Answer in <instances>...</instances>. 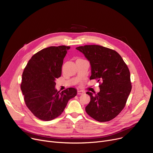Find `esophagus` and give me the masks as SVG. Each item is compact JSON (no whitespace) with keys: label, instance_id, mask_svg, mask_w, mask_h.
<instances>
[{"label":"esophagus","instance_id":"1","mask_svg":"<svg viewBox=\"0 0 153 153\" xmlns=\"http://www.w3.org/2000/svg\"><path fill=\"white\" fill-rule=\"evenodd\" d=\"M84 93V92L82 91H77V95H82Z\"/></svg>","mask_w":153,"mask_h":153}]
</instances>
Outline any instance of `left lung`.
<instances>
[{
  "instance_id": "left-lung-1",
  "label": "left lung",
  "mask_w": 153,
  "mask_h": 153,
  "mask_svg": "<svg viewBox=\"0 0 153 153\" xmlns=\"http://www.w3.org/2000/svg\"><path fill=\"white\" fill-rule=\"evenodd\" d=\"M90 61V80L99 82L100 92L95 95L87 92L91 101L87 114L100 122L110 121L124 108L131 91L130 72L117 51L100 45L77 47Z\"/></svg>"
}]
</instances>
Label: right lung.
Listing matches in <instances>:
<instances>
[{
	"mask_svg": "<svg viewBox=\"0 0 153 153\" xmlns=\"http://www.w3.org/2000/svg\"><path fill=\"white\" fill-rule=\"evenodd\" d=\"M70 46H50L35 53L22 74L20 88L28 108L36 117L50 121L59 117L77 91L69 87L55 89V80L61 76L63 59Z\"/></svg>",
	"mask_w": 153,
	"mask_h": 153,
	"instance_id": "1",
	"label": "right lung"
}]
</instances>
